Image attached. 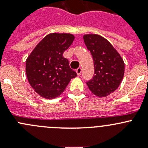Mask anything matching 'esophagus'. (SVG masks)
<instances>
[{"label":"esophagus","instance_id":"obj_1","mask_svg":"<svg viewBox=\"0 0 148 148\" xmlns=\"http://www.w3.org/2000/svg\"><path fill=\"white\" fill-rule=\"evenodd\" d=\"M76 72H77V75L80 76L82 74V69L81 68H78L77 70H76Z\"/></svg>","mask_w":148,"mask_h":148}]
</instances>
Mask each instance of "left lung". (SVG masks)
<instances>
[{
	"label": "left lung",
	"instance_id": "8db88e82",
	"mask_svg": "<svg viewBox=\"0 0 148 148\" xmlns=\"http://www.w3.org/2000/svg\"><path fill=\"white\" fill-rule=\"evenodd\" d=\"M84 41L92 53L95 74L86 82L89 90L97 97H104L120 86L125 73L123 59L112 45L101 36L86 34Z\"/></svg>",
	"mask_w": 148,
	"mask_h": 148
}]
</instances>
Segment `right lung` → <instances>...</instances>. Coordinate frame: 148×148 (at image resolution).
Here are the masks:
<instances>
[{
  "mask_svg": "<svg viewBox=\"0 0 148 148\" xmlns=\"http://www.w3.org/2000/svg\"><path fill=\"white\" fill-rule=\"evenodd\" d=\"M70 34H50L44 37L26 59V72L31 86L42 97L53 99L64 91L75 71L63 56L74 41Z\"/></svg>",
  "mask_w": 148,
  "mask_h": 148,
  "instance_id": "obj_1",
  "label": "right lung"
}]
</instances>
